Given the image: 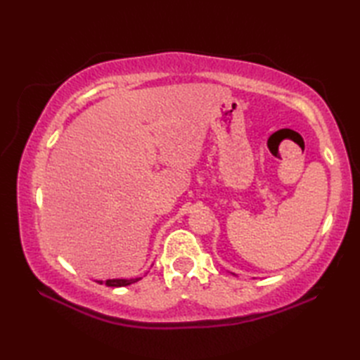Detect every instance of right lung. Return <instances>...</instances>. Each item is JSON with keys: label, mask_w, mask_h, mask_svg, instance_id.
<instances>
[{"label": "right lung", "mask_w": 360, "mask_h": 360, "mask_svg": "<svg viewBox=\"0 0 360 360\" xmlns=\"http://www.w3.org/2000/svg\"><path fill=\"white\" fill-rule=\"evenodd\" d=\"M141 278H129V280H106L105 281V285L106 286H112V288H120V286H128V285H131V283H136V281H139ZM97 283H101L102 285V281H97Z\"/></svg>", "instance_id": "1"}]
</instances>
